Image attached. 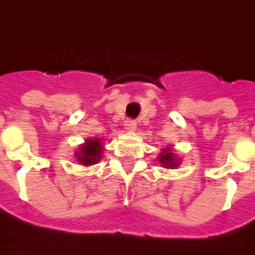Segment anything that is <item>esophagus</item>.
Segmentation results:
<instances>
[{"label":"esophagus","mask_w":255,"mask_h":255,"mask_svg":"<svg viewBox=\"0 0 255 255\" xmlns=\"http://www.w3.org/2000/svg\"><path fill=\"white\" fill-rule=\"evenodd\" d=\"M124 128L127 129L128 132H133L136 129V123L133 122V120H127V122L124 123Z\"/></svg>","instance_id":"34e87169"}]
</instances>
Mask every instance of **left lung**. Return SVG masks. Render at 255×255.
<instances>
[{"instance_id": "obj_1", "label": "left lung", "mask_w": 255, "mask_h": 255, "mask_svg": "<svg viewBox=\"0 0 255 255\" xmlns=\"http://www.w3.org/2000/svg\"><path fill=\"white\" fill-rule=\"evenodd\" d=\"M174 146L168 145L165 146L161 149V152L158 153L157 160L158 163L161 164V167H164V168H171V170H174V168H177L181 164V157L178 156L177 150H174L172 149Z\"/></svg>"}]
</instances>
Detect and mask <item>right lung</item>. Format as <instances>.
<instances>
[{
	"mask_svg": "<svg viewBox=\"0 0 255 255\" xmlns=\"http://www.w3.org/2000/svg\"><path fill=\"white\" fill-rule=\"evenodd\" d=\"M103 140L101 138H88L84 143L78 146L77 152L74 153V157L78 164L90 167L101 161L103 153Z\"/></svg>",
	"mask_w": 255,
	"mask_h": 255,
	"instance_id": "add662e5",
	"label": "right lung"
}]
</instances>
